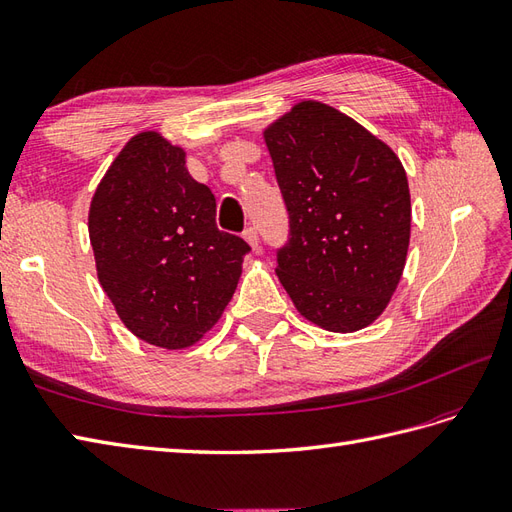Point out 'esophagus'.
<instances>
[{
	"instance_id": "obj_1",
	"label": "esophagus",
	"mask_w": 512,
	"mask_h": 512,
	"mask_svg": "<svg viewBox=\"0 0 512 512\" xmlns=\"http://www.w3.org/2000/svg\"><path fill=\"white\" fill-rule=\"evenodd\" d=\"M242 235H244V240H246L248 244H251V246L255 248V251H257V248H259V235H257V229H255V227H246Z\"/></svg>"
}]
</instances>
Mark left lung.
I'll return each mask as SVG.
<instances>
[{
  "mask_svg": "<svg viewBox=\"0 0 512 512\" xmlns=\"http://www.w3.org/2000/svg\"><path fill=\"white\" fill-rule=\"evenodd\" d=\"M290 238L277 277L307 320L333 333L372 324L402 277L411 238L406 173L350 116L303 101L266 131Z\"/></svg>",
  "mask_w": 512,
  "mask_h": 512,
  "instance_id": "obj_1",
  "label": "left lung"
}]
</instances>
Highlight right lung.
Masks as SVG:
<instances>
[{
    "instance_id": "1",
    "label": "right lung",
    "mask_w": 512,
    "mask_h": 512,
    "mask_svg": "<svg viewBox=\"0 0 512 512\" xmlns=\"http://www.w3.org/2000/svg\"><path fill=\"white\" fill-rule=\"evenodd\" d=\"M88 233L103 292L136 337L188 348L229 305L251 251L216 227V199L186 153L155 131L131 138L90 203Z\"/></svg>"
}]
</instances>
